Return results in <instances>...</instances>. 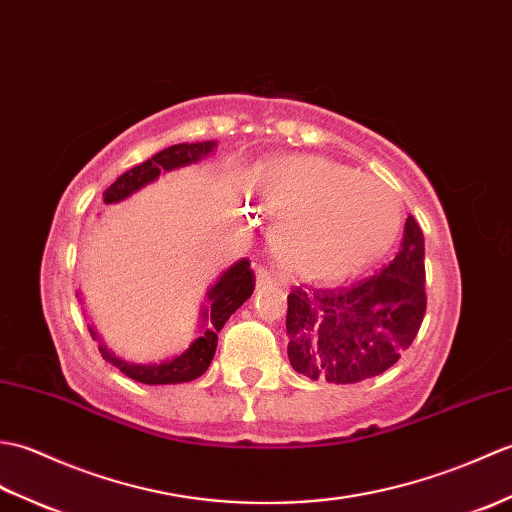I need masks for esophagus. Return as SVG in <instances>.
I'll list each match as a JSON object with an SVG mask.
<instances>
[{
    "label": "esophagus",
    "mask_w": 512,
    "mask_h": 512,
    "mask_svg": "<svg viewBox=\"0 0 512 512\" xmlns=\"http://www.w3.org/2000/svg\"><path fill=\"white\" fill-rule=\"evenodd\" d=\"M275 281L273 273H270L268 268L264 266H257V288H264V286H270Z\"/></svg>",
    "instance_id": "34e87169"
}]
</instances>
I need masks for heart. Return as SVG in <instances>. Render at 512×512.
Returning <instances> with one entry per match:
<instances>
[{"instance_id":"1","label":"heart","mask_w":512,"mask_h":512,"mask_svg":"<svg viewBox=\"0 0 512 512\" xmlns=\"http://www.w3.org/2000/svg\"><path fill=\"white\" fill-rule=\"evenodd\" d=\"M253 191L279 213V262L314 281L352 277L383 259L402 228L394 189L319 156H281L259 167Z\"/></svg>"}]
</instances>
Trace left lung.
Wrapping results in <instances>:
<instances>
[{
	"mask_svg": "<svg viewBox=\"0 0 512 512\" xmlns=\"http://www.w3.org/2000/svg\"><path fill=\"white\" fill-rule=\"evenodd\" d=\"M427 312L424 237L409 215L394 262L352 288L288 295V358L299 374L334 385L387 372L409 350Z\"/></svg>",
	"mask_w": 512,
	"mask_h": 512,
	"instance_id": "1",
	"label": "left lung"
}]
</instances>
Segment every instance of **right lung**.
Segmentation results:
<instances>
[{
  "instance_id": "add662e5",
  "label": "right lung",
  "mask_w": 512,
  "mask_h": 512,
  "mask_svg": "<svg viewBox=\"0 0 512 512\" xmlns=\"http://www.w3.org/2000/svg\"><path fill=\"white\" fill-rule=\"evenodd\" d=\"M217 147L215 140H204V143H180L171 145L167 149L158 151L156 156L140 162V165L125 171L121 178H116L110 189H105L103 202L116 204L127 200L147 184L154 182L160 173H167L173 169L195 165L202 158H206ZM255 290V273L250 270L248 259H239L231 268H226L215 281L211 290L206 292V306L202 308V332L187 350L182 354L169 358V361H160L154 365L143 363H127L123 358L112 354L101 343L99 352L107 363L121 369L125 376L138 380L143 385H176V383H189L193 378H200L206 369H209L215 347H217V332L224 328V323L231 319V314L242 306V303L253 295ZM94 341H99V334L88 325Z\"/></svg>"
}]
</instances>
